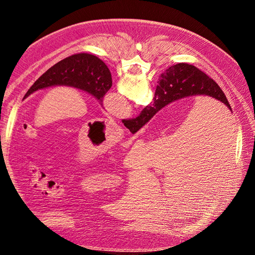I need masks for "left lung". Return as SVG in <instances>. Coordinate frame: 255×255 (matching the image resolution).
<instances>
[{"label": "left lung", "mask_w": 255, "mask_h": 255, "mask_svg": "<svg viewBox=\"0 0 255 255\" xmlns=\"http://www.w3.org/2000/svg\"><path fill=\"white\" fill-rule=\"evenodd\" d=\"M113 85L109 67L88 53L69 56L51 67L28 89L23 100L37 90L53 86H69L87 92L102 105L103 97Z\"/></svg>", "instance_id": "obj_1"}]
</instances>
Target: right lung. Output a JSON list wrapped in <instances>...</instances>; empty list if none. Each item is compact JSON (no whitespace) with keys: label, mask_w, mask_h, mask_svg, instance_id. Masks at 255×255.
<instances>
[{"label":"right lung","mask_w":255,"mask_h":255,"mask_svg":"<svg viewBox=\"0 0 255 255\" xmlns=\"http://www.w3.org/2000/svg\"><path fill=\"white\" fill-rule=\"evenodd\" d=\"M192 96L212 97L231 110L228 100L217 83L197 67L181 63L169 67L159 75L153 102L144 107L138 117L123 119L122 123L130 133L135 134L165 106L176 100Z\"/></svg>","instance_id":"right-lung-1"}]
</instances>
